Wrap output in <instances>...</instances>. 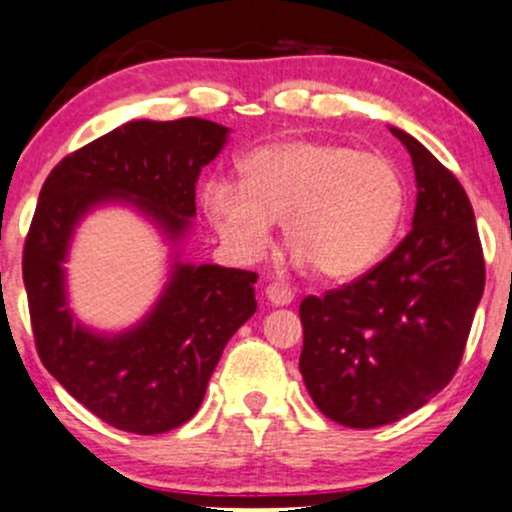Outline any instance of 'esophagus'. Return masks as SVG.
Masks as SVG:
<instances>
[{"label":"esophagus","mask_w":512,"mask_h":512,"mask_svg":"<svg viewBox=\"0 0 512 512\" xmlns=\"http://www.w3.org/2000/svg\"><path fill=\"white\" fill-rule=\"evenodd\" d=\"M264 296H267V301L272 305H289L293 301V291L284 284H269L264 289Z\"/></svg>","instance_id":"obj_1"}]
</instances>
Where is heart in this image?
I'll return each mask as SVG.
<instances>
[{"label": "heart", "mask_w": 512, "mask_h": 512, "mask_svg": "<svg viewBox=\"0 0 512 512\" xmlns=\"http://www.w3.org/2000/svg\"><path fill=\"white\" fill-rule=\"evenodd\" d=\"M204 209L245 260L269 250L274 221L298 262L322 279L344 281L375 267L395 243L407 185L383 156L344 144L291 139L252 151L240 166V187L214 182Z\"/></svg>", "instance_id": "1"}]
</instances>
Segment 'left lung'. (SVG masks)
I'll return each instance as SVG.
<instances>
[{
    "label": "left lung",
    "mask_w": 512,
    "mask_h": 512,
    "mask_svg": "<svg viewBox=\"0 0 512 512\" xmlns=\"http://www.w3.org/2000/svg\"><path fill=\"white\" fill-rule=\"evenodd\" d=\"M416 175L407 238L361 279L301 303V375L315 407L349 428L395 424L450 383L484 293L467 192L399 127Z\"/></svg>",
    "instance_id": "8db88e82"
}]
</instances>
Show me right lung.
Returning <instances> with one entry per match:
<instances>
[{
    "label": "right lung",
    "mask_w": 512,
    "mask_h": 512,
    "mask_svg": "<svg viewBox=\"0 0 512 512\" xmlns=\"http://www.w3.org/2000/svg\"><path fill=\"white\" fill-rule=\"evenodd\" d=\"M228 132L202 117L132 120L62 158L40 190L23 248L38 356L76 402L120 431L154 436L190 421L223 346L257 310L255 272L180 260L197 178ZM105 203L139 210L174 248L155 308L117 335L75 320L63 269L75 226Z\"/></svg>",
    "instance_id": "obj_1"
}]
</instances>
